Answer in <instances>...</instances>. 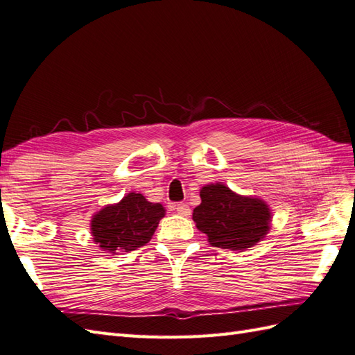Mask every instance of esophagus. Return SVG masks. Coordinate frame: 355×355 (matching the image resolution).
Returning <instances> with one entry per match:
<instances>
[{
  "mask_svg": "<svg viewBox=\"0 0 355 355\" xmlns=\"http://www.w3.org/2000/svg\"><path fill=\"white\" fill-rule=\"evenodd\" d=\"M174 210L180 214V216H189L190 214V207L187 204H175Z\"/></svg>",
  "mask_w": 355,
  "mask_h": 355,
  "instance_id": "34e87169",
  "label": "esophagus"
}]
</instances>
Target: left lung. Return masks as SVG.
Returning a JSON list of instances; mask_svg holds the SVG:
<instances>
[{"mask_svg":"<svg viewBox=\"0 0 355 355\" xmlns=\"http://www.w3.org/2000/svg\"><path fill=\"white\" fill-rule=\"evenodd\" d=\"M199 196L193 220L211 246L246 250L268 234L271 210L262 199L239 195L220 183L204 186Z\"/></svg>","mask_w":355,"mask_h":355,"instance_id":"1","label":"left lung"}]
</instances>
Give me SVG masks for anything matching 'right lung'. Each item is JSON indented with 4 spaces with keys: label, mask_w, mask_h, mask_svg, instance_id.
<instances>
[{
    "label": "right lung",
    "mask_w": 355,
    "mask_h": 355,
    "mask_svg": "<svg viewBox=\"0 0 355 355\" xmlns=\"http://www.w3.org/2000/svg\"><path fill=\"white\" fill-rule=\"evenodd\" d=\"M163 216L162 204H153L142 193L132 192L93 216L91 235L100 249L120 255L147 244Z\"/></svg>",
    "instance_id": "add662e5"
}]
</instances>
